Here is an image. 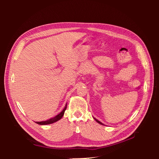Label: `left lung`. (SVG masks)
<instances>
[{"instance_id":"left-lung-1","label":"left lung","mask_w":159,"mask_h":159,"mask_svg":"<svg viewBox=\"0 0 159 159\" xmlns=\"http://www.w3.org/2000/svg\"><path fill=\"white\" fill-rule=\"evenodd\" d=\"M94 120H96V121H97V122H98V123H99L100 124H102V125H104V124H102V122H100V121H98V120H96V118H94Z\"/></svg>"}]
</instances>
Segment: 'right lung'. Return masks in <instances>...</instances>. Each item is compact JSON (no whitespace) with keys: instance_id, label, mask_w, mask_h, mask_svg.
I'll return each mask as SVG.
<instances>
[{"instance_id":"add662e5","label":"right lung","mask_w":159,"mask_h":159,"mask_svg":"<svg viewBox=\"0 0 159 159\" xmlns=\"http://www.w3.org/2000/svg\"><path fill=\"white\" fill-rule=\"evenodd\" d=\"M67 109V103L66 104V107H64L63 110L60 113H59L58 115H57L55 117H54L52 118H50V119L46 120V121H36V124H39V125H47V124H53L56 122V121H59V120H61L62 118V117L63 116L64 113H65V111Z\"/></svg>"}]
</instances>
